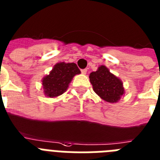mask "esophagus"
Masks as SVG:
<instances>
[{
    "label": "esophagus",
    "instance_id": "esophagus-1",
    "mask_svg": "<svg viewBox=\"0 0 160 160\" xmlns=\"http://www.w3.org/2000/svg\"><path fill=\"white\" fill-rule=\"evenodd\" d=\"M81 72H82V74H86V73H87V72H88V70H87L86 68H84V69H82Z\"/></svg>",
    "mask_w": 160,
    "mask_h": 160
}]
</instances>
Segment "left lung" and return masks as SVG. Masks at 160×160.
Segmentation results:
<instances>
[{"label": "left lung", "mask_w": 160, "mask_h": 160, "mask_svg": "<svg viewBox=\"0 0 160 160\" xmlns=\"http://www.w3.org/2000/svg\"><path fill=\"white\" fill-rule=\"evenodd\" d=\"M89 78L94 92L107 102H118L124 94L122 81L109 72L105 65L100 66L96 72H91Z\"/></svg>", "instance_id": "8db88e82"}]
</instances>
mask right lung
<instances>
[{
  "mask_svg": "<svg viewBox=\"0 0 160 160\" xmlns=\"http://www.w3.org/2000/svg\"><path fill=\"white\" fill-rule=\"evenodd\" d=\"M80 72L74 63H57L50 73L42 79L44 94L51 98L60 96L68 89L72 78Z\"/></svg>",
  "mask_w": 160,
  "mask_h": 160,
  "instance_id": "right-lung-1",
  "label": "right lung"
}]
</instances>
